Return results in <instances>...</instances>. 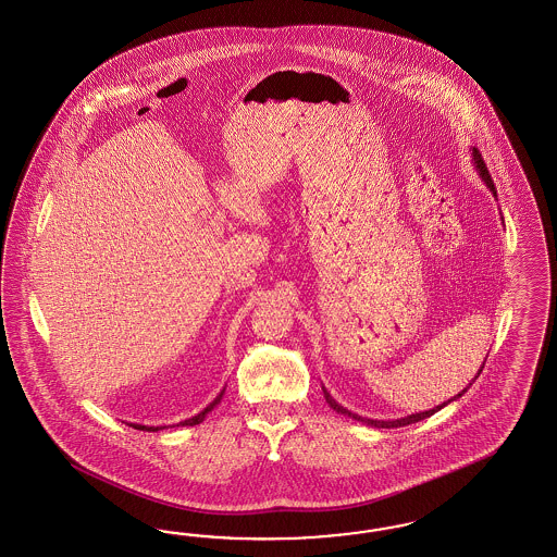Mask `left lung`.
<instances>
[{
	"label": "left lung",
	"instance_id": "1",
	"mask_svg": "<svg viewBox=\"0 0 557 557\" xmlns=\"http://www.w3.org/2000/svg\"><path fill=\"white\" fill-rule=\"evenodd\" d=\"M472 161H473V168H475V171H478V175L482 177V182L488 186L490 191H492V196H496V187H494V182H492V177H490L488 168H486V163H484V159H482V154H480V151L473 147L472 149ZM484 363H486V359H484ZM484 368V366H482ZM482 368L478 370V373H475V377L480 375V371H482ZM475 377L472 380L475 382ZM470 384V386H472ZM470 386L468 388L461 389L457 396H454L451 400H447V403H443V405L435 406V408H431V410H424V412H414V414H408V417H403V419H396V421H373V419H363V417H359V414H355V412H351V410H347V408H343V406L338 405L337 400L326 392V388L322 386V394H324V398H326V403H329V406L333 408V410H337L338 414H345V417H351V419H355V421L359 422H366V424H370V426H375V429H396V426H406V424H412V422H419L422 421V419H429V417H433L435 412H438L443 406L449 405V403H454V400H457V398H461L468 389H470Z\"/></svg>",
	"mask_w": 557,
	"mask_h": 557
}]
</instances>
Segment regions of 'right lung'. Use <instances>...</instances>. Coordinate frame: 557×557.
<instances>
[{
	"label": "right lung",
	"instance_id": "1",
	"mask_svg": "<svg viewBox=\"0 0 557 557\" xmlns=\"http://www.w3.org/2000/svg\"><path fill=\"white\" fill-rule=\"evenodd\" d=\"M224 389L226 388L220 389L219 396H216V398H214L210 405L206 406L202 412H198L196 417L186 419V421H182L180 424H184V426H194V424H200V422L206 419V414H208V412H212V410H214V406L220 405V400H222V396H224ZM128 424H131V426H135V429H138V431H159V429H165V426H147V424H138V422H128ZM180 424H177V426H180Z\"/></svg>",
	"mask_w": 557,
	"mask_h": 557
}]
</instances>
